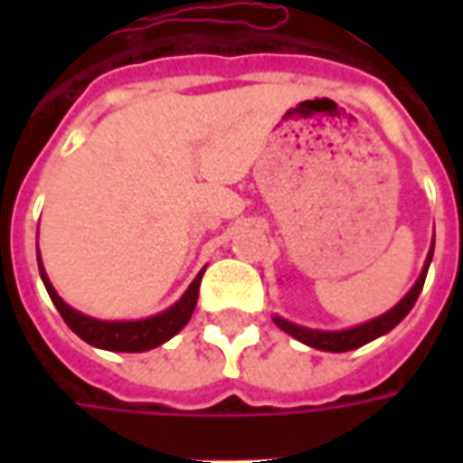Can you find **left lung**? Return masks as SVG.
I'll list each match as a JSON object with an SVG mask.
<instances>
[{
	"mask_svg": "<svg viewBox=\"0 0 463 463\" xmlns=\"http://www.w3.org/2000/svg\"><path fill=\"white\" fill-rule=\"evenodd\" d=\"M431 255H434V245H431V250H429L427 265H424V270H421V275H419L417 285L409 290L407 298L399 302L397 307H392L387 315H382V317H377V320L364 322V325H359V327H352V330H342V332L307 330V327L292 325V322L280 320V317H275V325H278L280 330L288 332V335H292L295 340L305 342V345H310V347L315 349H322V352H349V349L362 347V345H367V342L377 340V337H382V335H387L389 330H394L399 322L407 317L409 310H411V307H414V302H417L419 292H421V288H424Z\"/></svg>",
	"mask_w": 463,
	"mask_h": 463,
	"instance_id": "1",
	"label": "left lung"
}]
</instances>
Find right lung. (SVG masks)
I'll return each instance as SVG.
<instances>
[{"mask_svg": "<svg viewBox=\"0 0 463 463\" xmlns=\"http://www.w3.org/2000/svg\"><path fill=\"white\" fill-rule=\"evenodd\" d=\"M39 272H42V280L46 285V292L49 298L56 305L59 315L64 317V322L71 327V330L81 337L89 345L101 349H111V352H146V349H153L163 345L165 340H171L175 332H181L188 320H191L193 310H195V302H198V288H201L203 272H198V278L191 282V288L185 290L181 300L173 305L171 310L161 312L156 317H148V320L138 322H101L94 320V317H86L81 312L71 310L66 305L56 290L52 288V282L46 278L44 268H42V260H39Z\"/></svg>", "mask_w": 463, "mask_h": 463, "instance_id": "obj_1", "label": "right lung"}]
</instances>
